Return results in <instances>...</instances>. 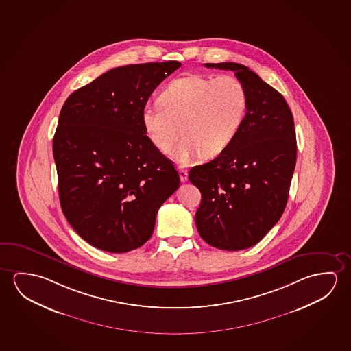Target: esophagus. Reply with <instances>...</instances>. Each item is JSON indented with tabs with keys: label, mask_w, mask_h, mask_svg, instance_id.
Masks as SVG:
<instances>
[{
	"label": "esophagus",
	"mask_w": 351,
	"mask_h": 351,
	"mask_svg": "<svg viewBox=\"0 0 351 351\" xmlns=\"http://www.w3.org/2000/svg\"><path fill=\"white\" fill-rule=\"evenodd\" d=\"M178 173H180V180H181V182H186V181L189 180V171H187V170H184V169H180V170H178Z\"/></svg>",
	"instance_id": "1"
}]
</instances>
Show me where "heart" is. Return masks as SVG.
<instances>
[{"mask_svg":"<svg viewBox=\"0 0 351 351\" xmlns=\"http://www.w3.org/2000/svg\"><path fill=\"white\" fill-rule=\"evenodd\" d=\"M248 91L232 75L216 77L187 74L170 81L146 106L141 123L148 140L162 153L171 152L181 132L184 140L173 152L180 165L198 156H214L232 143L248 109Z\"/></svg>","mask_w":351,"mask_h":351,"instance_id":"heart-1","label":"heart"}]
</instances>
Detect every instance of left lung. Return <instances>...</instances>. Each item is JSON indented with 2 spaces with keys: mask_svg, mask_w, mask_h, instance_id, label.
Listing matches in <instances>:
<instances>
[{
  "mask_svg": "<svg viewBox=\"0 0 351 351\" xmlns=\"http://www.w3.org/2000/svg\"><path fill=\"white\" fill-rule=\"evenodd\" d=\"M205 66L232 71L249 101L232 143L189 171L202 193L195 225L211 247L242 250L260 242L286 208L297 162L294 119L280 92L248 66L232 62Z\"/></svg>",
  "mask_w": 351,
  "mask_h": 351,
  "instance_id": "8db88e82",
  "label": "left lung"
}]
</instances>
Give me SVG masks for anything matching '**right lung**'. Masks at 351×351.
<instances>
[{"mask_svg":"<svg viewBox=\"0 0 351 351\" xmlns=\"http://www.w3.org/2000/svg\"><path fill=\"white\" fill-rule=\"evenodd\" d=\"M178 60L118 66L73 92L53 137L62 210L76 233L109 253L151 238L162 203L180 186L148 140L141 112Z\"/></svg>","mask_w":351,"mask_h":351,"instance_id":"obj_1","label":"right lung"}]
</instances>
